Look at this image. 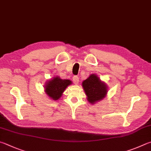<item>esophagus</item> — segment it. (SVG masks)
I'll use <instances>...</instances> for the list:
<instances>
[{"label": "esophagus", "instance_id": "1", "mask_svg": "<svg viewBox=\"0 0 151 151\" xmlns=\"http://www.w3.org/2000/svg\"><path fill=\"white\" fill-rule=\"evenodd\" d=\"M73 80L74 83H75V84H77L79 82V78L77 76H74L73 78Z\"/></svg>", "mask_w": 151, "mask_h": 151}]
</instances>
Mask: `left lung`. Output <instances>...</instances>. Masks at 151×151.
I'll return each instance as SVG.
<instances>
[{"label": "left lung", "mask_w": 151, "mask_h": 151, "mask_svg": "<svg viewBox=\"0 0 151 151\" xmlns=\"http://www.w3.org/2000/svg\"><path fill=\"white\" fill-rule=\"evenodd\" d=\"M82 84L88 101L92 104L104 99L108 92V86L94 74L90 75Z\"/></svg>", "instance_id": "1"}]
</instances>
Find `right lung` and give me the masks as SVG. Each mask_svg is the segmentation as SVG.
<instances>
[{"label": "right lung", "mask_w": 151, "mask_h": 151, "mask_svg": "<svg viewBox=\"0 0 151 151\" xmlns=\"http://www.w3.org/2000/svg\"><path fill=\"white\" fill-rule=\"evenodd\" d=\"M72 84V81L67 79H61L59 76H55L46 82L45 92L48 96L53 100H57L61 97L63 93L68 86Z\"/></svg>", "instance_id": "obj_1"}]
</instances>
